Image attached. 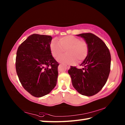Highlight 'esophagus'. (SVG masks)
I'll list each match as a JSON object with an SVG mask.
<instances>
[{
	"label": "esophagus",
	"mask_w": 125,
	"mask_h": 125,
	"mask_svg": "<svg viewBox=\"0 0 125 125\" xmlns=\"http://www.w3.org/2000/svg\"><path fill=\"white\" fill-rule=\"evenodd\" d=\"M65 66L68 69H69L70 68V65H67V64H65Z\"/></svg>",
	"instance_id": "34e87169"
}]
</instances>
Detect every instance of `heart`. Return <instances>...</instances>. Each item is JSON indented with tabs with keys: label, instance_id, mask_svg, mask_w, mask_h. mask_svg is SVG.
<instances>
[{
	"label": "heart",
	"instance_id": "obj_1",
	"mask_svg": "<svg viewBox=\"0 0 125 125\" xmlns=\"http://www.w3.org/2000/svg\"><path fill=\"white\" fill-rule=\"evenodd\" d=\"M50 50L54 58H57L65 50L67 54L60 57L57 60L61 63L74 64L77 62H82L85 60L88 55L89 47L86 41L70 35L60 38L59 42L52 40Z\"/></svg>",
	"mask_w": 125,
	"mask_h": 125
}]
</instances>
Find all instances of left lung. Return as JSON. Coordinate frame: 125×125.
<instances>
[{"mask_svg":"<svg viewBox=\"0 0 125 125\" xmlns=\"http://www.w3.org/2000/svg\"><path fill=\"white\" fill-rule=\"evenodd\" d=\"M88 43L89 53L78 69L71 66L68 73L73 87L83 95L90 96L102 89L108 79L111 65V55L109 48L100 38L92 33L77 35Z\"/></svg>","mask_w":125,"mask_h":125,"instance_id":"obj_1","label":"left lung"}]
</instances>
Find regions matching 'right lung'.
I'll use <instances>...</instances> for the list:
<instances>
[{
  "label": "right lung",
  "instance_id": "1",
  "mask_svg": "<svg viewBox=\"0 0 125 125\" xmlns=\"http://www.w3.org/2000/svg\"><path fill=\"white\" fill-rule=\"evenodd\" d=\"M51 36L32 34L18 47L16 71L21 84L35 97H42L56 85L59 64L52 56Z\"/></svg>",
  "mask_w": 125,
  "mask_h": 125
}]
</instances>
